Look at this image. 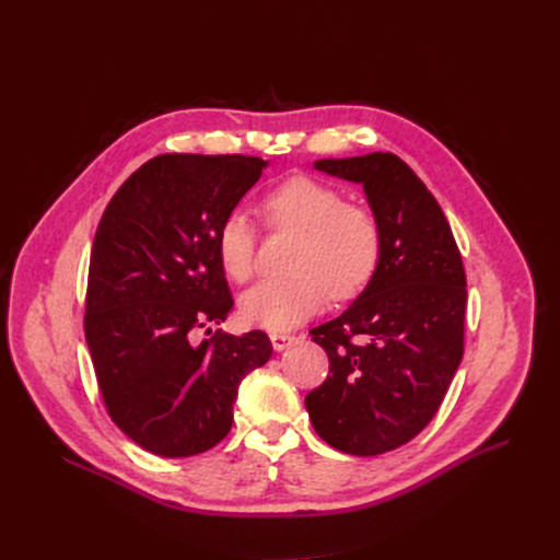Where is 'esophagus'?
<instances>
[{
    "mask_svg": "<svg viewBox=\"0 0 560 560\" xmlns=\"http://www.w3.org/2000/svg\"><path fill=\"white\" fill-rule=\"evenodd\" d=\"M270 340H272V347L275 351H283L288 347H292L298 342V336H290V334H270Z\"/></svg>",
    "mask_w": 560,
    "mask_h": 560,
    "instance_id": "obj_1",
    "label": "esophagus"
}]
</instances>
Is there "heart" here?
Masks as SVG:
<instances>
[{"label":"heart","mask_w":560,"mask_h":560,"mask_svg":"<svg viewBox=\"0 0 560 560\" xmlns=\"http://www.w3.org/2000/svg\"><path fill=\"white\" fill-rule=\"evenodd\" d=\"M265 226L292 233L285 277L265 279L241 298V317L252 327L288 331L315 315L327 295L336 302L359 298L374 279L384 233L376 215L347 203L340 190L311 176H292L262 197ZM256 235L243 211L229 213L215 233V254L226 279L252 275Z\"/></svg>","instance_id":"1"}]
</instances>
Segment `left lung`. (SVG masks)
Segmentation results:
<instances>
[{"label": "left lung", "instance_id": "left-lung-1", "mask_svg": "<svg viewBox=\"0 0 560 560\" xmlns=\"http://www.w3.org/2000/svg\"><path fill=\"white\" fill-rule=\"evenodd\" d=\"M315 170L363 186L384 254L357 302L311 331L329 376L304 404L334 450L386 454L433 420L463 359V258L443 209L399 156L322 159Z\"/></svg>", "mask_w": 560, "mask_h": 560}]
</instances>
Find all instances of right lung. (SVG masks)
I'll list each match as a JSON object with an SVG mask.
<instances>
[{"label":"right lung","instance_id":"obj_1","mask_svg":"<svg viewBox=\"0 0 560 560\" xmlns=\"http://www.w3.org/2000/svg\"><path fill=\"white\" fill-rule=\"evenodd\" d=\"M265 165L163 154L129 176L100 220L85 342L110 420L156 456L215 447L231 431L241 381L272 357L268 334L209 329L233 308L215 233ZM201 328L210 338L197 341Z\"/></svg>","mask_w":560,"mask_h":560}]
</instances>
